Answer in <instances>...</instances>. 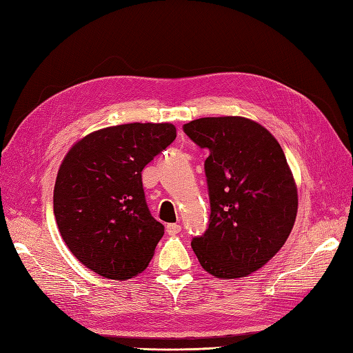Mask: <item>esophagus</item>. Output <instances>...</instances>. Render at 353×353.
Segmentation results:
<instances>
[{"mask_svg": "<svg viewBox=\"0 0 353 353\" xmlns=\"http://www.w3.org/2000/svg\"><path fill=\"white\" fill-rule=\"evenodd\" d=\"M181 230H182L181 224H177V223H170V224H167V234H168V235H177Z\"/></svg>", "mask_w": 353, "mask_h": 353, "instance_id": "esophagus-1", "label": "esophagus"}]
</instances>
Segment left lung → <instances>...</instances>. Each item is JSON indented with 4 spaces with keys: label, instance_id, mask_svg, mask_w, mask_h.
Listing matches in <instances>:
<instances>
[{
    "label": "left lung",
    "instance_id": "obj_1",
    "mask_svg": "<svg viewBox=\"0 0 353 353\" xmlns=\"http://www.w3.org/2000/svg\"><path fill=\"white\" fill-rule=\"evenodd\" d=\"M201 148L211 215L194 238L200 265L219 279L256 272L287 241L297 215V185L279 142L244 117H206L183 125Z\"/></svg>",
    "mask_w": 353,
    "mask_h": 353
}]
</instances>
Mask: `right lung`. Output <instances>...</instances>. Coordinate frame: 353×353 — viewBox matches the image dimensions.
Returning <instances> with one entry per match:
<instances>
[{
	"label": "right lung",
	"mask_w": 353,
	"mask_h": 353,
	"mask_svg": "<svg viewBox=\"0 0 353 353\" xmlns=\"http://www.w3.org/2000/svg\"><path fill=\"white\" fill-rule=\"evenodd\" d=\"M176 139L171 123L95 130L66 153L54 185V216L66 247L86 268L125 281L148 267L163 235L150 214L141 171Z\"/></svg>",
	"instance_id": "right-lung-1"
}]
</instances>
